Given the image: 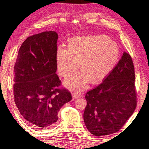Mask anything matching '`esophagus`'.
<instances>
[{
  "label": "esophagus",
  "instance_id": "obj_1",
  "mask_svg": "<svg viewBox=\"0 0 149 149\" xmlns=\"http://www.w3.org/2000/svg\"><path fill=\"white\" fill-rule=\"evenodd\" d=\"M72 96H73V97H74V99H78V98L81 97V95L74 93H72Z\"/></svg>",
  "mask_w": 149,
  "mask_h": 149
}]
</instances>
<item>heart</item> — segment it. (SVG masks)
I'll return each mask as SVG.
<instances>
[{
	"instance_id": "obj_1",
	"label": "heart",
	"mask_w": 149,
	"mask_h": 149,
	"mask_svg": "<svg viewBox=\"0 0 149 149\" xmlns=\"http://www.w3.org/2000/svg\"><path fill=\"white\" fill-rule=\"evenodd\" d=\"M120 50L117 44L105 35L77 37L69 43L68 48L58 47L56 52L57 67L61 76L68 77L81 65L82 72L66 79L70 90L85 89L90 79L93 83L105 76L115 65Z\"/></svg>"
}]
</instances>
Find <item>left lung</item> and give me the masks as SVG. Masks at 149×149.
<instances>
[{"mask_svg": "<svg viewBox=\"0 0 149 149\" xmlns=\"http://www.w3.org/2000/svg\"><path fill=\"white\" fill-rule=\"evenodd\" d=\"M134 67L131 56L121 59L103 82L88 91L84 121L90 133L97 136L115 133L127 122L137 105Z\"/></svg>", "mask_w": 149, "mask_h": 149, "instance_id": "8db88e82", "label": "left lung"}]
</instances>
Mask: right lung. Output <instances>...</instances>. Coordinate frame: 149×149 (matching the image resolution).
I'll list each match as a JSON object with an SVG mask.
<instances>
[{"label": "right lung", "mask_w": 149, "mask_h": 149, "mask_svg": "<svg viewBox=\"0 0 149 149\" xmlns=\"http://www.w3.org/2000/svg\"><path fill=\"white\" fill-rule=\"evenodd\" d=\"M58 35L45 31L22 44L14 66V100L21 115L36 129H48L58 121L60 108L72 100L56 74Z\"/></svg>", "instance_id": "right-lung-1"}]
</instances>
